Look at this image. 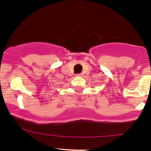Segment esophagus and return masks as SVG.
<instances>
[{"mask_svg": "<svg viewBox=\"0 0 151 151\" xmlns=\"http://www.w3.org/2000/svg\"><path fill=\"white\" fill-rule=\"evenodd\" d=\"M82 75H83V74H82V73H81V74H77V76H81V77H82Z\"/></svg>", "mask_w": 151, "mask_h": 151, "instance_id": "1", "label": "esophagus"}]
</instances>
